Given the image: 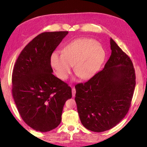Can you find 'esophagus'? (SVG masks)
<instances>
[{"label": "esophagus", "instance_id": "esophagus-1", "mask_svg": "<svg viewBox=\"0 0 147 147\" xmlns=\"http://www.w3.org/2000/svg\"><path fill=\"white\" fill-rule=\"evenodd\" d=\"M76 95V89L74 88H72V95L73 96H75Z\"/></svg>", "mask_w": 147, "mask_h": 147}]
</instances>
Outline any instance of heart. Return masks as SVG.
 Wrapping results in <instances>:
<instances>
[{
    "instance_id": "obj_1",
    "label": "heart",
    "mask_w": 147,
    "mask_h": 147,
    "mask_svg": "<svg viewBox=\"0 0 147 147\" xmlns=\"http://www.w3.org/2000/svg\"><path fill=\"white\" fill-rule=\"evenodd\" d=\"M105 55L104 48L95 40L79 38L65 46L63 53L53 52L51 63L57 76L62 80L68 79L74 65L75 73L81 79L88 80L98 72Z\"/></svg>"
}]
</instances>
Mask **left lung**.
I'll use <instances>...</instances> for the list:
<instances>
[{
    "label": "left lung",
    "mask_w": 147,
    "mask_h": 147,
    "mask_svg": "<svg viewBox=\"0 0 147 147\" xmlns=\"http://www.w3.org/2000/svg\"><path fill=\"white\" fill-rule=\"evenodd\" d=\"M111 54L102 70L75 86V101L82 124L95 132L109 130L127 113L135 87L130 58L112 38Z\"/></svg>",
    "instance_id": "1"
}]
</instances>
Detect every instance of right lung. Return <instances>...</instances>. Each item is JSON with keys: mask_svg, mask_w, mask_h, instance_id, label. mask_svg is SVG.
<instances>
[{"mask_svg": "<svg viewBox=\"0 0 147 147\" xmlns=\"http://www.w3.org/2000/svg\"><path fill=\"white\" fill-rule=\"evenodd\" d=\"M68 32H44L20 53L12 76V92L21 118L32 129L49 132L61 123L64 105L72 97L71 88L54 76L53 52Z\"/></svg>", "mask_w": 147, "mask_h": 147, "instance_id": "right-lung-1", "label": "right lung"}]
</instances>
